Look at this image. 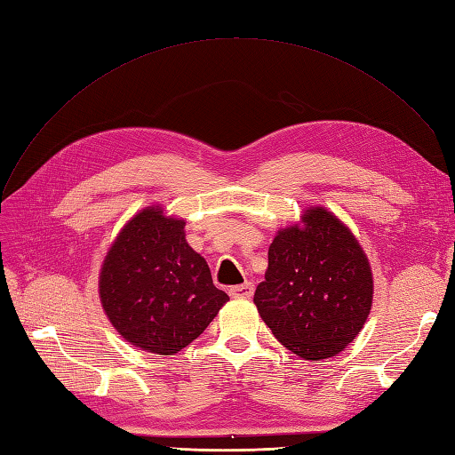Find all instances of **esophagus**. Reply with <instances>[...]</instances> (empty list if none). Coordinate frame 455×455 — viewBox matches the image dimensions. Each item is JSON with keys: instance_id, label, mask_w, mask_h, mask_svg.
<instances>
[{"instance_id": "34e87169", "label": "esophagus", "mask_w": 455, "mask_h": 455, "mask_svg": "<svg viewBox=\"0 0 455 455\" xmlns=\"http://www.w3.org/2000/svg\"><path fill=\"white\" fill-rule=\"evenodd\" d=\"M252 292H254V285L247 281V283H243V285L231 287L229 289V297L231 299H251Z\"/></svg>"}]
</instances>
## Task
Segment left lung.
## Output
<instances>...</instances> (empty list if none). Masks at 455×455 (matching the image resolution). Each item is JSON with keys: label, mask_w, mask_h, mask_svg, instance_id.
<instances>
[{"label": "left lung", "mask_w": 455, "mask_h": 455, "mask_svg": "<svg viewBox=\"0 0 455 455\" xmlns=\"http://www.w3.org/2000/svg\"><path fill=\"white\" fill-rule=\"evenodd\" d=\"M300 222L275 233L254 304L281 345L319 362L360 335L373 274L358 239L327 208L310 206Z\"/></svg>", "instance_id": "1"}]
</instances>
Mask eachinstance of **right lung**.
<instances>
[{
  "label": "right lung",
  "instance_id": "obj_1",
  "mask_svg": "<svg viewBox=\"0 0 455 455\" xmlns=\"http://www.w3.org/2000/svg\"><path fill=\"white\" fill-rule=\"evenodd\" d=\"M186 220L145 206L120 229L100 274V299L118 335L140 350L174 355L229 300L186 239Z\"/></svg>",
  "mask_w": 455,
  "mask_h": 455
}]
</instances>
